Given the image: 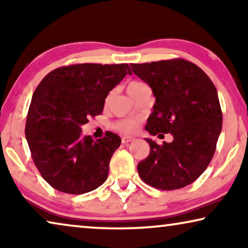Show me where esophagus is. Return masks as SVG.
Returning a JSON list of instances; mask_svg holds the SVG:
<instances>
[{
	"label": "esophagus",
	"instance_id": "esophagus-1",
	"mask_svg": "<svg viewBox=\"0 0 248 248\" xmlns=\"http://www.w3.org/2000/svg\"><path fill=\"white\" fill-rule=\"evenodd\" d=\"M133 140H134V139L131 138V137H123V138H122V142H123L124 144H128L130 142H132Z\"/></svg>",
	"mask_w": 248,
	"mask_h": 248
}]
</instances>
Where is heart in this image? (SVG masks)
<instances>
[{
  "mask_svg": "<svg viewBox=\"0 0 248 248\" xmlns=\"http://www.w3.org/2000/svg\"><path fill=\"white\" fill-rule=\"evenodd\" d=\"M145 83L142 82V81H139V80H133L131 81L130 83L127 84V93L128 94H131L135 93L139 88L143 87ZM139 127V122L135 120V118H124V120H120L117 121L116 123L114 124V128L115 130L122 132V133H125V134H131V133H134L135 131L138 130Z\"/></svg>",
  "mask_w": 248,
  "mask_h": 248,
  "instance_id": "heart-1",
  "label": "heart"
}]
</instances>
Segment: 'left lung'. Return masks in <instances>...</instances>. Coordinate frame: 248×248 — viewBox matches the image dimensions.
Returning <instances> with one entry per match:
<instances>
[{
    "mask_svg": "<svg viewBox=\"0 0 248 248\" xmlns=\"http://www.w3.org/2000/svg\"><path fill=\"white\" fill-rule=\"evenodd\" d=\"M130 65L155 97L145 130L151 135L174 137L162 145L145 139L150 154L139 162V175L159 189L185 187L209 166L221 132L222 113L215 84L204 71L183 59Z\"/></svg>",
    "mask_w": 248,
    "mask_h": 248,
    "instance_id": "obj_1",
    "label": "left lung"
}]
</instances>
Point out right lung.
Listing matches in <instances>:
<instances>
[{"label": "right lung", "instance_id": "1", "mask_svg": "<svg viewBox=\"0 0 248 248\" xmlns=\"http://www.w3.org/2000/svg\"><path fill=\"white\" fill-rule=\"evenodd\" d=\"M126 74L127 64H73L49 72L36 88L26 139L40 175L57 191L83 194L107 179L121 138L111 132L82 138L81 126L101 114L107 94Z\"/></svg>", "mask_w": 248, "mask_h": 248}]
</instances>
